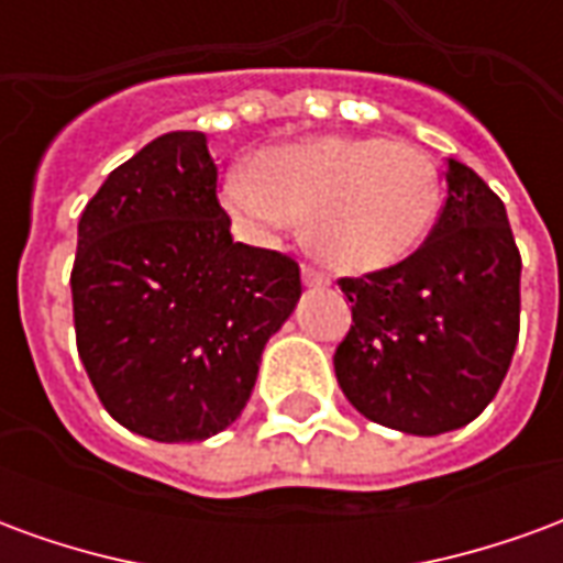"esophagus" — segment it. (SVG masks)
<instances>
[{
    "label": "esophagus",
    "mask_w": 563,
    "mask_h": 563,
    "mask_svg": "<svg viewBox=\"0 0 563 563\" xmlns=\"http://www.w3.org/2000/svg\"><path fill=\"white\" fill-rule=\"evenodd\" d=\"M305 283L307 286H329V274L319 271L317 265H305Z\"/></svg>",
    "instance_id": "1"
}]
</instances>
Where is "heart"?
Listing matches in <instances>:
<instances>
[{"mask_svg":"<svg viewBox=\"0 0 563 563\" xmlns=\"http://www.w3.org/2000/svg\"><path fill=\"white\" fill-rule=\"evenodd\" d=\"M225 205L258 234L307 217V244L338 271H379L416 253L440 210V172L416 144L319 139L265 153L225 180Z\"/></svg>","mask_w":563,"mask_h":563,"instance_id":"heart-1","label":"heart"}]
</instances>
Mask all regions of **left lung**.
<instances>
[{
    "label": "left lung",
    "instance_id": "left-lung-1",
    "mask_svg": "<svg viewBox=\"0 0 563 563\" xmlns=\"http://www.w3.org/2000/svg\"><path fill=\"white\" fill-rule=\"evenodd\" d=\"M446 198L410 256L341 277L353 325L334 350L346 401L404 434L473 422L507 377L519 341L521 256L504 201L464 162H446Z\"/></svg>",
    "mask_w": 563,
    "mask_h": 563
}]
</instances>
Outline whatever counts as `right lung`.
<instances>
[{
  "label": "right lung",
  "mask_w": 563,
  "mask_h": 563,
  "mask_svg": "<svg viewBox=\"0 0 563 563\" xmlns=\"http://www.w3.org/2000/svg\"><path fill=\"white\" fill-rule=\"evenodd\" d=\"M201 132H168L108 174L78 222L80 362L117 422L159 443L241 416L258 358L301 298L292 256L232 241Z\"/></svg>",
  "instance_id": "1"
}]
</instances>
